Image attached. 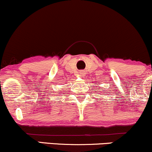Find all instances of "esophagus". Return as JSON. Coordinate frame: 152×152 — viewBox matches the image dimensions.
Masks as SVG:
<instances>
[{
	"label": "esophagus",
	"instance_id": "1",
	"mask_svg": "<svg viewBox=\"0 0 152 152\" xmlns=\"http://www.w3.org/2000/svg\"><path fill=\"white\" fill-rule=\"evenodd\" d=\"M78 75H79L80 76H85V72H84V71H82V70H81V71H78Z\"/></svg>",
	"mask_w": 152,
	"mask_h": 152
}]
</instances>
